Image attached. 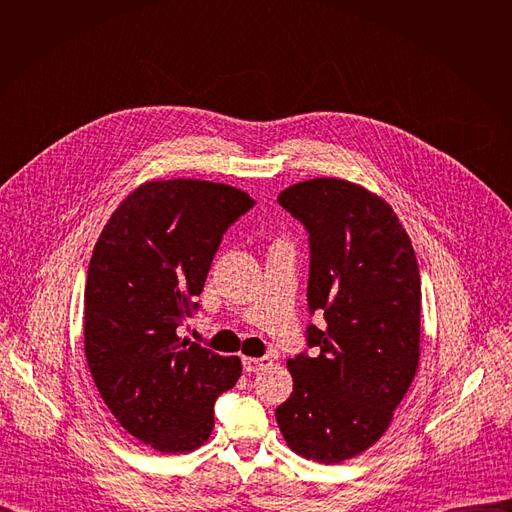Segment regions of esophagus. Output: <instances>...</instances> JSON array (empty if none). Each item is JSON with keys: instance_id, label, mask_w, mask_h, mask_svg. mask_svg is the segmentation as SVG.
I'll return each mask as SVG.
<instances>
[{"instance_id": "34e87169", "label": "esophagus", "mask_w": 512, "mask_h": 512, "mask_svg": "<svg viewBox=\"0 0 512 512\" xmlns=\"http://www.w3.org/2000/svg\"><path fill=\"white\" fill-rule=\"evenodd\" d=\"M243 367H245L247 373H261V371H265L267 367H271V358H267V356H261V358L245 356V358H243Z\"/></svg>"}]
</instances>
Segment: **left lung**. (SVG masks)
Returning <instances> with one entry per match:
<instances>
[{"mask_svg": "<svg viewBox=\"0 0 512 512\" xmlns=\"http://www.w3.org/2000/svg\"><path fill=\"white\" fill-rule=\"evenodd\" d=\"M279 204L310 235L308 326L318 354L287 360L294 379L275 409L287 446L340 464L381 440L419 364L421 281L413 245L393 208L338 178L285 188Z\"/></svg>", "mask_w": 512, "mask_h": 512, "instance_id": "1", "label": "left lung"}]
</instances>
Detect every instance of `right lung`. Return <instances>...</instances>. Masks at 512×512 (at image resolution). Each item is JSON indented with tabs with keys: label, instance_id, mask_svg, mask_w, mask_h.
<instances>
[{
	"label": "right lung",
	"instance_id": "add662e5",
	"mask_svg": "<svg viewBox=\"0 0 512 512\" xmlns=\"http://www.w3.org/2000/svg\"><path fill=\"white\" fill-rule=\"evenodd\" d=\"M255 200L206 180H154L111 214L89 263L85 356L117 423L162 454L200 448L239 356L182 340L225 231Z\"/></svg>",
	"mask_w": 512,
	"mask_h": 512
}]
</instances>
